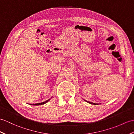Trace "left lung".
Returning a JSON list of instances; mask_svg holds the SVG:
<instances>
[{
	"mask_svg": "<svg viewBox=\"0 0 134 134\" xmlns=\"http://www.w3.org/2000/svg\"><path fill=\"white\" fill-rule=\"evenodd\" d=\"M87 102H88V103H90V104H96V103H92V102H88V101H86Z\"/></svg>",
	"mask_w": 134,
	"mask_h": 134,
	"instance_id": "obj_1",
	"label": "left lung"
}]
</instances>
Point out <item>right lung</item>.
<instances>
[{"label": "right lung", "mask_w": 134, "mask_h": 134, "mask_svg": "<svg viewBox=\"0 0 134 134\" xmlns=\"http://www.w3.org/2000/svg\"><path fill=\"white\" fill-rule=\"evenodd\" d=\"M49 100H50V99H48V100H47V101H46V102H42V103H36V104H31V105H42V104H45V103H46L47 102H48Z\"/></svg>", "instance_id": "add662e5"}]
</instances>
